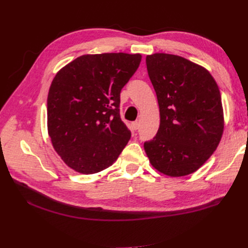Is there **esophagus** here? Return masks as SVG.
<instances>
[{"instance_id":"esophagus-1","label":"esophagus","mask_w":248,"mask_h":248,"mask_svg":"<svg viewBox=\"0 0 248 248\" xmlns=\"http://www.w3.org/2000/svg\"><path fill=\"white\" fill-rule=\"evenodd\" d=\"M139 127H140V123H139V122H132V123L130 124V129L133 130V131L138 130Z\"/></svg>"}]
</instances>
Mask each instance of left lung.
Returning <instances> with one entry per match:
<instances>
[{
    "label": "left lung",
    "instance_id": "1",
    "mask_svg": "<svg viewBox=\"0 0 248 248\" xmlns=\"http://www.w3.org/2000/svg\"><path fill=\"white\" fill-rule=\"evenodd\" d=\"M159 106L160 125L144 148L162 174H192L213 154L224 120L218 86L210 72L189 60L157 52L146 57Z\"/></svg>",
    "mask_w": 248,
    "mask_h": 248
}]
</instances>
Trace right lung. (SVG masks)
Instances as JSON below:
<instances>
[{
	"mask_svg": "<svg viewBox=\"0 0 248 248\" xmlns=\"http://www.w3.org/2000/svg\"><path fill=\"white\" fill-rule=\"evenodd\" d=\"M140 54L84 55L59 70L47 96V130L62 160L81 174L114 163L131 132L120 118V93Z\"/></svg>",
	"mask_w": 248,
	"mask_h": 248,
	"instance_id": "right-lung-1",
	"label": "right lung"
}]
</instances>
